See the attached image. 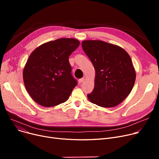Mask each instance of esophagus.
Here are the masks:
<instances>
[{
	"label": "esophagus",
	"mask_w": 159,
	"mask_h": 159,
	"mask_svg": "<svg viewBox=\"0 0 159 159\" xmlns=\"http://www.w3.org/2000/svg\"><path fill=\"white\" fill-rule=\"evenodd\" d=\"M84 80H85L84 78H82V79H79V84H82V83L84 81Z\"/></svg>",
	"instance_id": "obj_1"
}]
</instances>
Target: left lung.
<instances>
[{"label": "left lung", "mask_w": 159, "mask_h": 159, "mask_svg": "<svg viewBox=\"0 0 159 159\" xmlns=\"http://www.w3.org/2000/svg\"><path fill=\"white\" fill-rule=\"evenodd\" d=\"M82 47L95 70L94 89L87 95L89 101L104 107L119 105L135 82L130 56L120 46L102 40H84Z\"/></svg>", "instance_id": "1"}]
</instances>
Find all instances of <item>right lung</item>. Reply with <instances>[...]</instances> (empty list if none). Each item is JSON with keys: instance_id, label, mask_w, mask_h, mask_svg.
Returning a JSON list of instances; mask_svg holds the SVG:
<instances>
[{"instance_id": "1", "label": "right lung", "mask_w": 159, "mask_h": 159, "mask_svg": "<svg viewBox=\"0 0 159 159\" xmlns=\"http://www.w3.org/2000/svg\"><path fill=\"white\" fill-rule=\"evenodd\" d=\"M80 44L75 39L62 38L40 45L30 55L23 70L28 93L37 104L52 107L66 102L77 86L69 57Z\"/></svg>"}]
</instances>
